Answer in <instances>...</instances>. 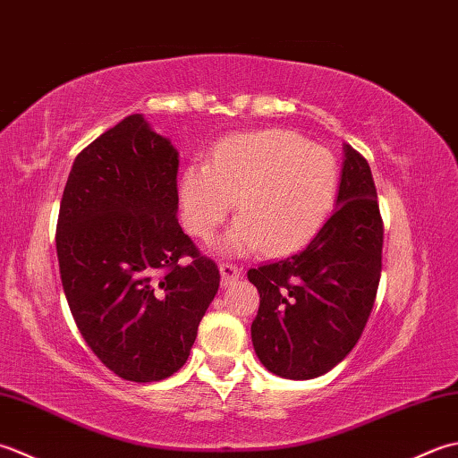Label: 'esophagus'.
<instances>
[{
    "instance_id": "esophagus-1",
    "label": "esophagus",
    "mask_w": 458,
    "mask_h": 458,
    "mask_svg": "<svg viewBox=\"0 0 458 458\" xmlns=\"http://www.w3.org/2000/svg\"><path fill=\"white\" fill-rule=\"evenodd\" d=\"M219 270H221V284L223 286L233 284L241 275V268L237 265H233V263H221Z\"/></svg>"
}]
</instances>
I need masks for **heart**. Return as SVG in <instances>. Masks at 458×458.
Wrapping results in <instances>:
<instances>
[{
    "instance_id": "heart-1",
    "label": "heart",
    "mask_w": 458,
    "mask_h": 458,
    "mask_svg": "<svg viewBox=\"0 0 458 458\" xmlns=\"http://www.w3.org/2000/svg\"><path fill=\"white\" fill-rule=\"evenodd\" d=\"M338 164L322 146L293 130L268 128L229 136L209 164H191L180 180L183 221L209 239L237 199V223L223 249L291 253L306 245L328 219L338 193Z\"/></svg>"
}]
</instances>
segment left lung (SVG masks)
Segmentation results:
<instances>
[{
	"label": "left lung",
	"mask_w": 458,
	"mask_h": 458,
	"mask_svg": "<svg viewBox=\"0 0 458 458\" xmlns=\"http://www.w3.org/2000/svg\"><path fill=\"white\" fill-rule=\"evenodd\" d=\"M335 209L308 245L249 268L260 304L250 338L275 376L312 379L348 356L366 328L381 276L384 221L369 164L352 146Z\"/></svg>",
	"instance_id": "obj_1"
}]
</instances>
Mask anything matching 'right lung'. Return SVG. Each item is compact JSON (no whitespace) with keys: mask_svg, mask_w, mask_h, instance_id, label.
<instances>
[{"mask_svg":"<svg viewBox=\"0 0 458 458\" xmlns=\"http://www.w3.org/2000/svg\"><path fill=\"white\" fill-rule=\"evenodd\" d=\"M177 152L142 114L74 157L57 219L63 291L82 338L118 377L150 384L190 356L219 268L177 223Z\"/></svg>","mask_w":458,"mask_h":458,"instance_id":"1","label":"right lung"}]
</instances>
